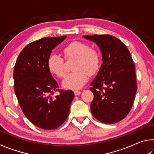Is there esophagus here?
<instances>
[{"mask_svg":"<svg viewBox=\"0 0 154 154\" xmlns=\"http://www.w3.org/2000/svg\"><path fill=\"white\" fill-rule=\"evenodd\" d=\"M74 94H75V96H78V95L80 94L81 92H80V91H74Z\"/></svg>","mask_w":154,"mask_h":154,"instance_id":"1","label":"esophagus"}]
</instances>
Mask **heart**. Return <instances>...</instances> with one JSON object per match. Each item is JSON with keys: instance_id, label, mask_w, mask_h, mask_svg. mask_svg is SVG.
I'll return each mask as SVG.
<instances>
[{"instance_id": "b5f03b06", "label": "heart", "mask_w": 154, "mask_h": 154, "mask_svg": "<svg viewBox=\"0 0 154 154\" xmlns=\"http://www.w3.org/2000/svg\"><path fill=\"white\" fill-rule=\"evenodd\" d=\"M66 59L75 58L72 69L75 71L65 75L62 86L70 90H78L88 80V73L93 75L99 69L100 55L96 49L81 41H72L63 49ZM48 66L58 77L64 74V60L58 54H51L48 59Z\"/></svg>"}]
</instances>
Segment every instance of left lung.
Instances as JSON below:
<instances>
[{"label": "left lung", "mask_w": 154, "mask_h": 154, "mask_svg": "<svg viewBox=\"0 0 154 154\" xmlns=\"http://www.w3.org/2000/svg\"><path fill=\"white\" fill-rule=\"evenodd\" d=\"M83 37L97 44L102 53L103 63L90 83L91 111L103 123H116L126 118L134 100L137 86L133 60L127 47L113 36Z\"/></svg>", "instance_id": "8db88e82"}]
</instances>
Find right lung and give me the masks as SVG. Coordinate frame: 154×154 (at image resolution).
<instances>
[{
    "mask_svg": "<svg viewBox=\"0 0 154 154\" xmlns=\"http://www.w3.org/2000/svg\"><path fill=\"white\" fill-rule=\"evenodd\" d=\"M66 36L45 37L22 49L15 62L14 90L25 116L40 128L56 129L69 116L74 98L72 90L58 89L48 66V57ZM60 94L54 97V91Z\"/></svg>",
    "mask_w": 154,
    "mask_h": 154,
    "instance_id": "obj_1",
    "label": "right lung"
}]
</instances>
